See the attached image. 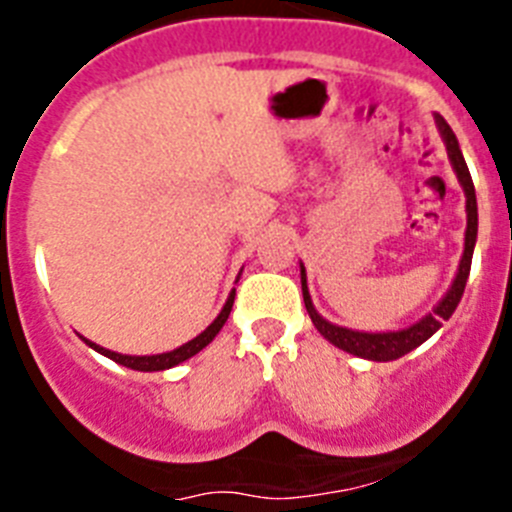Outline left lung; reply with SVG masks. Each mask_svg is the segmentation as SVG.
Masks as SVG:
<instances>
[{
    "mask_svg": "<svg viewBox=\"0 0 512 512\" xmlns=\"http://www.w3.org/2000/svg\"><path fill=\"white\" fill-rule=\"evenodd\" d=\"M438 130H441L443 140H446V151H449L451 164H454L456 176H459L461 187H464V194H467V241H464V256H461L459 274H456L454 284L446 292L441 302L436 305V310L431 315H425L420 323L410 325L405 330H397V333H359V330H348L338 328V325H330L328 320H323L318 315V310L312 307L310 292H307V277H305V266H302V297H305V307L310 312L312 325L320 330V336L328 338L333 346L343 348L348 354L361 356V359H372V361H395L400 356L410 354L413 348H418L420 343H425L428 338L441 328L443 320H449L454 315L456 305H459L461 295H464V287H467L469 269H472V253H474V241H477V194H474L472 174L467 169V161L459 151V140H456L454 130L449 128V122L443 120L441 115L436 117Z\"/></svg>",
    "mask_w": 512,
    "mask_h": 512,
    "instance_id": "8db88e82",
    "label": "left lung"
}]
</instances>
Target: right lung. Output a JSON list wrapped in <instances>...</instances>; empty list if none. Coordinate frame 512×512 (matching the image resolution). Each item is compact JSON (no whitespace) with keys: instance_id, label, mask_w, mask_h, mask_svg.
I'll return each mask as SVG.
<instances>
[{"instance_id":"1","label":"right lung","mask_w":512,"mask_h":512,"mask_svg":"<svg viewBox=\"0 0 512 512\" xmlns=\"http://www.w3.org/2000/svg\"><path fill=\"white\" fill-rule=\"evenodd\" d=\"M233 300H235V289L230 292L228 302H225V307L220 310V315L215 318V323L210 325L207 330H202L200 336L192 338L189 343H184V346L174 348V351H169V354H156V356H125V354H115V351H110V348H102L97 346V343L87 341L89 346L94 348V351H99V354H104L107 359L117 361V364L128 366V369H135V372H164V369H171V366L182 364V361L192 359L194 354H200L202 348L207 346V343L212 341V338L220 333V328L225 325V320H228L230 310H233Z\"/></svg>"}]
</instances>
